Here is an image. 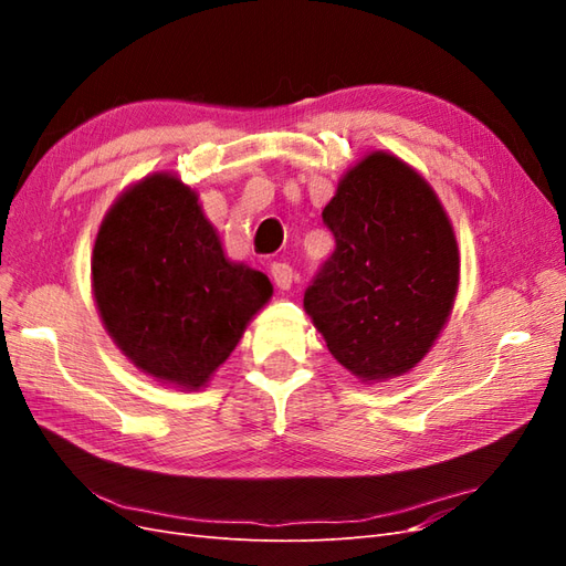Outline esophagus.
<instances>
[{
	"label": "esophagus",
	"instance_id": "1",
	"mask_svg": "<svg viewBox=\"0 0 566 566\" xmlns=\"http://www.w3.org/2000/svg\"><path fill=\"white\" fill-rule=\"evenodd\" d=\"M271 279H273V283H276L279 290H287L290 285H293V279H295L293 266H287L283 262L271 264Z\"/></svg>",
	"mask_w": 566,
	"mask_h": 566
}]
</instances>
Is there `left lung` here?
Returning <instances> with one entry per match:
<instances>
[{"mask_svg":"<svg viewBox=\"0 0 566 566\" xmlns=\"http://www.w3.org/2000/svg\"><path fill=\"white\" fill-rule=\"evenodd\" d=\"M323 221L335 252L306 287L304 312L361 382L413 370L447 325L460 281L453 224L434 188L373 150L342 175Z\"/></svg>","mask_w":566,"mask_h":566,"instance_id":"left-lung-1","label":"left lung"}]
</instances>
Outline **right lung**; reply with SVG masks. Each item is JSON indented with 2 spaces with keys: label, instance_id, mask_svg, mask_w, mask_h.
Listing matches in <instances>:
<instances>
[{
  "label": "right lung",
  "instance_id": "add662e5",
  "mask_svg": "<svg viewBox=\"0 0 566 566\" xmlns=\"http://www.w3.org/2000/svg\"><path fill=\"white\" fill-rule=\"evenodd\" d=\"M92 293L104 328L136 368L196 391L231 356L273 285L229 260L191 186L153 172L125 188L101 221Z\"/></svg>",
  "mask_w": 566,
  "mask_h": 566
}]
</instances>
